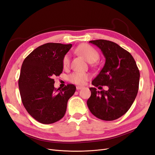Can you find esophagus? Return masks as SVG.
Here are the masks:
<instances>
[{"instance_id": "34e87169", "label": "esophagus", "mask_w": 155, "mask_h": 155, "mask_svg": "<svg viewBox=\"0 0 155 155\" xmlns=\"http://www.w3.org/2000/svg\"><path fill=\"white\" fill-rule=\"evenodd\" d=\"M81 88H83V87H79V86L76 87V89H77L78 91H79V90H81Z\"/></svg>"}]
</instances>
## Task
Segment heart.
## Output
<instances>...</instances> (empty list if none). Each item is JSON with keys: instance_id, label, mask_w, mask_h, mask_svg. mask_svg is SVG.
Returning a JSON list of instances; mask_svg holds the SVG:
<instances>
[{"instance_id": "b5f03b06", "label": "heart", "mask_w": 155, "mask_h": 155, "mask_svg": "<svg viewBox=\"0 0 155 155\" xmlns=\"http://www.w3.org/2000/svg\"><path fill=\"white\" fill-rule=\"evenodd\" d=\"M76 51L78 54L82 55L87 61L90 63L95 62L99 58V54H98L97 51L91 46L87 44H83L79 46L76 48ZM63 65L64 68H67L69 67V55L67 54L64 56L63 59ZM90 78L91 75L89 74L80 72H74L69 76L70 81L79 85H84Z\"/></svg>"}]
</instances>
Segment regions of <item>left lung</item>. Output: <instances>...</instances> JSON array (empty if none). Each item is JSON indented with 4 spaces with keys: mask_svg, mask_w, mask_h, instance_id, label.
I'll use <instances>...</instances> for the list:
<instances>
[{
    "mask_svg": "<svg viewBox=\"0 0 155 155\" xmlns=\"http://www.w3.org/2000/svg\"><path fill=\"white\" fill-rule=\"evenodd\" d=\"M100 48L105 58V63L100 74L92 81L95 87L107 86V91H97L90 88L91 96L87 106L91 113L102 120L112 121L125 114L137 97L140 72L129 51L107 40L91 41Z\"/></svg>",
    "mask_w": 155,
    "mask_h": 155,
    "instance_id": "8db88e82",
    "label": "left lung"
}]
</instances>
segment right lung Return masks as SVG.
Returning <instances> with one entry per match:
<instances>
[{"instance_id": "add662e5", "label": "right lung", "mask_w": 155, "mask_h": 155, "mask_svg": "<svg viewBox=\"0 0 155 155\" xmlns=\"http://www.w3.org/2000/svg\"><path fill=\"white\" fill-rule=\"evenodd\" d=\"M72 45L48 43L35 48L22 63L18 88L22 104L39 122L50 124L61 119L67 102L76 91L73 84L56 89L53 78L63 69V59Z\"/></svg>"}]
</instances>
